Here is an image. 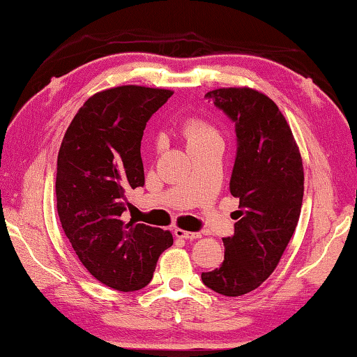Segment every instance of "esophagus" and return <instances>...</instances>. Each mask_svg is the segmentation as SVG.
<instances>
[{"mask_svg":"<svg viewBox=\"0 0 357 357\" xmlns=\"http://www.w3.org/2000/svg\"><path fill=\"white\" fill-rule=\"evenodd\" d=\"M174 236H176V238H181V239H185V241H194V239H199L202 234H200V233H192V231H184V229L176 228V229H174Z\"/></svg>","mask_w":357,"mask_h":357,"instance_id":"obj_1","label":"esophagus"}]
</instances>
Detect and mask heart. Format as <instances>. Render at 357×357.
Wrapping results in <instances>:
<instances>
[{
	"instance_id": "b5f03b06",
	"label": "heart",
	"mask_w": 357,
	"mask_h": 357,
	"mask_svg": "<svg viewBox=\"0 0 357 357\" xmlns=\"http://www.w3.org/2000/svg\"><path fill=\"white\" fill-rule=\"evenodd\" d=\"M181 134H183L185 144H188V149L205 142L208 139L220 137L218 130L202 118H189L188 121H184L183 128H181Z\"/></svg>"
}]
</instances>
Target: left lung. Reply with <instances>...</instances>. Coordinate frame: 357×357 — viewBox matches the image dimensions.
Here are the masks:
<instances>
[{"label":"left lung","mask_w":357,"mask_h":357,"mask_svg":"<svg viewBox=\"0 0 357 357\" xmlns=\"http://www.w3.org/2000/svg\"><path fill=\"white\" fill-rule=\"evenodd\" d=\"M236 124L229 190L239 199L234 234L225 238L223 264L202 273L205 286L234 298L248 294L277 268L298 227L304 195L299 147L277 103L250 87L207 92Z\"/></svg>","instance_id":"1"}]
</instances>
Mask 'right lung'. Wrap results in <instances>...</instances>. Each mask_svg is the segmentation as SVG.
Returning a JSON list of instances; mask_svg holds the SVG:
<instances>
[{
  "label": "right lung",
  "mask_w": 357,
  "mask_h": 357,
  "mask_svg": "<svg viewBox=\"0 0 357 357\" xmlns=\"http://www.w3.org/2000/svg\"><path fill=\"white\" fill-rule=\"evenodd\" d=\"M173 92L119 85L80 107L58 152L56 208L64 234L93 278L116 291L150 283L173 244L169 231L123 222L126 194L144 185L140 140L150 116Z\"/></svg>",
  "instance_id": "obj_1"
}]
</instances>
